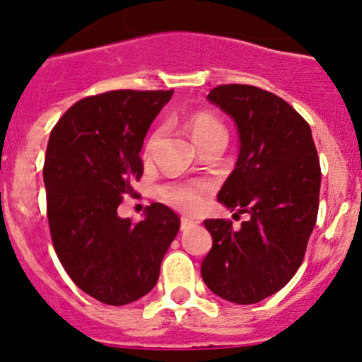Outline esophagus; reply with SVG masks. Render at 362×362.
<instances>
[{
    "instance_id": "1",
    "label": "esophagus",
    "mask_w": 362,
    "mask_h": 362,
    "mask_svg": "<svg viewBox=\"0 0 362 362\" xmlns=\"http://www.w3.org/2000/svg\"><path fill=\"white\" fill-rule=\"evenodd\" d=\"M196 226V222L194 221H191V218H185V217H182V221H180V229L182 231H189V229H192Z\"/></svg>"
}]
</instances>
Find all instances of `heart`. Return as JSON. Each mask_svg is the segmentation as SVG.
I'll list each match as a JSON object with an SVG mask.
<instances>
[{
	"mask_svg": "<svg viewBox=\"0 0 362 362\" xmlns=\"http://www.w3.org/2000/svg\"><path fill=\"white\" fill-rule=\"evenodd\" d=\"M189 129H191L194 141H199L202 138L214 133H226L224 126L206 113H196L189 120ZM159 133H154L148 138L145 145V152H151L152 147L158 141ZM208 185L203 182H177V184H166L159 187V196L171 206L178 208L184 211H196L203 203V194L206 192Z\"/></svg>",
	"mask_w": 362,
	"mask_h": 362,
	"instance_id": "b5f03b06",
	"label": "heart"
}]
</instances>
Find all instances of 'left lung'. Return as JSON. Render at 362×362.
<instances>
[{"mask_svg": "<svg viewBox=\"0 0 362 362\" xmlns=\"http://www.w3.org/2000/svg\"><path fill=\"white\" fill-rule=\"evenodd\" d=\"M206 100L236 124V166L218 203L242 228L206 218L211 250L202 262L208 289L226 301L252 305L279 293L305 257L319 211L320 164L308 122L275 94L254 86H218Z\"/></svg>", "mask_w": 362, "mask_h": 362, "instance_id": "obj_1", "label": "left lung"}]
</instances>
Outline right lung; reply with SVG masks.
Segmentation results:
<instances>
[{
	"label": "right lung",
	"mask_w": 362,
	"mask_h": 362,
	"mask_svg": "<svg viewBox=\"0 0 362 362\" xmlns=\"http://www.w3.org/2000/svg\"><path fill=\"white\" fill-rule=\"evenodd\" d=\"M173 90H110L76 101L56 124L43 166L54 249L69 279L105 305L144 298L180 228L163 203L144 221L117 208L144 173L145 134Z\"/></svg>",
	"instance_id": "obj_1"
}]
</instances>
